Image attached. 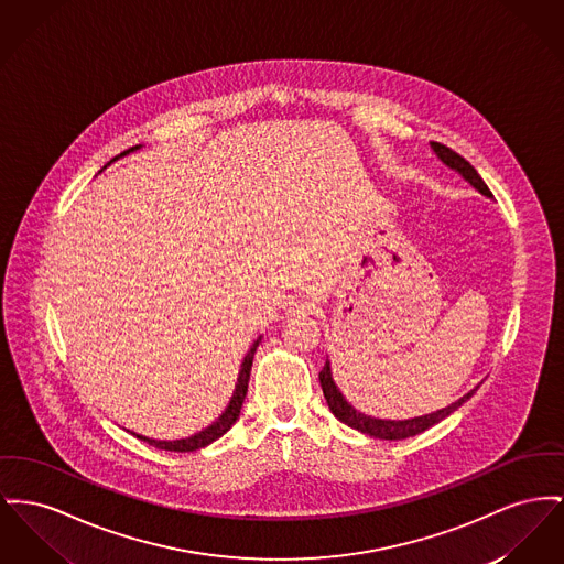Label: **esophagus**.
<instances>
[{
	"mask_svg": "<svg viewBox=\"0 0 564 564\" xmlns=\"http://www.w3.org/2000/svg\"><path fill=\"white\" fill-rule=\"evenodd\" d=\"M313 311H315V304L311 300L296 299L288 304L285 315L288 317H306V315H313Z\"/></svg>",
	"mask_w": 564,
	"mask_h": 564,
	"instance_id": "esophagus-1",
	"label": "esophagus"
}]
</instances>
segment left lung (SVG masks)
Returning a JSON list of instances; mask_svg holds the SVG:
<instances>
[{
	"label": "left lung",
	"mask_w": 564,
	"mask_h": 564,
	"mask_svg": "<svg viewBox=\"0 0 564 564\" xmlns=\"http://www.w3.org/2000/svg\"><path fill=\"white\" fill-rule=\"evenodd\" d=\"M431 144L432 149H434V153L441 158V162H445L447 166L458 170L475 189H479V192L486 194L488 198L492 196V192L488 189V185L484 183V178L477 174L475 167L470 166V164L464 160L463 155H458L456 151H452L449 147H445V144H441V142H431ZM319 383H322L324 397H326V402H328V406H330V411L334 413L336 420H340L343 424H347V426H351V429H356V431L365 432L368 436L386 438V441H400V438H409V436H415V434H420V432L429 431L431 426L438 424V422L445 420L447 415H452L463 402H466L468 398L475 394V390H473V392H468L466 397L456 400L454 404H449V406H445V409H441V411H436V413H431V415H424V417L404 420V422H390V420H375V417H368L365 413H358V411L343 398V394L338 392V388L334 386V381H332L330 362H328V360H326V365H324L322 372H319Z\"/></svg>",
	"instance_id": "8db88e82"
}]
</instances>
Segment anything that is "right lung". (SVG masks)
Instances as JSON below:
<instances>
[{"label": "right lung", "mask_w": 564, "mask_h": 564, "mask_svg": "<svg viewBox=\"0 0 564 564\" xmlns=\"http://www.w3.org/2000/svg\"><path fill=\"white\" fill-rule=\"evenodd\" d=\"M135 149H138V147H135ZM130 151H133V149L123 151L121 155H126V153H130ZM115 160H117V158H115ZM260 340H262V338H258V340L253 343V347L249 349V354L245 356L242 366H240V375H238V383H236L232 400H230L228 409L221 413V417H219L213 426H208L206 431L198 432V434H194V436H189V438H181V441H155V438H147V436H140V434H135V436H138L140 441H147L149 445H153V447H158V449L178 452V454L196 452V449H202V447L210 445V443L217 441L219 436H224L226 432L232 429L234 422H236L238 415H240V406H242V400L247 397V388H249V372H251V365H253V354H256Z\"/></svg>", "instance_id": "add662e5"}]
</instances>
